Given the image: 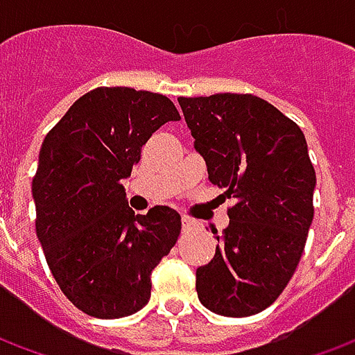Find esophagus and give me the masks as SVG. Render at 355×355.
Masks as SVG:
<instances>
[{
    "label": "esophagus",
    "mask_w": 355,
    "mask_h": 355,
    "mask_svg": "<svg viewBox=\"0 0 355 355\" xmlns=\"http://www.w3.org/2000/svg\"><path fill=\"white\" fill-rule=\"evenodd\" d=\"M192 226H193L192 218H188V216H182V228H184V230H190Z\"/></svg>",
    "instance_id": "esophagus-1"
}]
</instances>
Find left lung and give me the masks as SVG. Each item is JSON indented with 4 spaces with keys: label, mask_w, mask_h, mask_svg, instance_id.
Listing matches in <instances>:
<instances>
[{
    "label": "left lung",
    "mask_w": 355,
    "mask_h": 355,
    "mask_svg": "<svg viewBox=\"0 0 355 355\" xmlns=\"http://www.w3.org/2000/svg\"><path fill=\"white\" fill-rule=\"evenodd\" d=\"M178 104L209 180L238 200L213 261L196 272L198 297L218 315H254L282 295L304 253L315 188L304 132L254 94L180 96Z\"/></svg>",
    "instance_id": "8db88e82"
}]
</instances>
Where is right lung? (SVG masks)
Here are the masks:
<instances>
[{"mask_svg":"<svg viewBox=\"0 0 355 355\" xmlns=\"http://www.w3.org/2000/svg\"><path fill=\"white\" fill-rule=\"evenodd\" d=\"M159 93L96 87L43 140L32 180L35 234L55 282L81 312L117 320L150 300V275L180 236L175 209L135 215L121 180L162 125L178 121Z\"/></svg>","mask_w":355,"mask_h":355,"instance_id":"1","label":"right lung"}]
</instances>
